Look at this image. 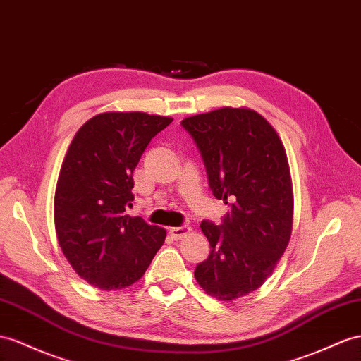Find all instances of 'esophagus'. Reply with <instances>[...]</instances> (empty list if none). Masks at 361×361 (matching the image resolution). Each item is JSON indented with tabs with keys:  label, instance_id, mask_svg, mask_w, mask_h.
<instances>
[{
	"label": "esophagus",
	"instance_id": "obj_1",
	"mask_svg": "<svg viewBox=\"0 0 361 361\" xmlns=\"http://www.w3.org/2000/svg\"><path fill=\"white\" fill-rule=\"evenodd\" d=\"M190 227L189 226H180V227H171L169 233L173 239H181L183 236H186L188 233H190Z\"/></svg>",
	"mask_w": 361,
	"mask_h": 361
}]
</instances>
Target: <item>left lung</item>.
Masks as SVG:
<instances>
[{
	"label": "left lung",
	"instance_id": "1",
	"mask_svg": "<svg viewBox=\"0 0 361 361\" xmlns=\"http://www.w3.org/2000/svg\"><path fill=\"white\" fill-rule=\"evenodd\" d=\"M206 164L209 186L232 212L223 224L202 221L210 255L195 269L209 295L232 302L273 274L293 232L288 159L276 129L255 109L223 106L181 120Z\"/></svg>",
	"mask_w": 361,
	"mask_h": 361
}]
</instances>
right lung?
<instances>
[{"label": "right lung", "instance_id": "right-lung-1", "mask_svg": "<svg viewBox=\"0 0 361 361\" xmlns=\"http://www.w3.org/2000/svg\"><path fill=\"white\" fill-rule=\"evenodd\" d=\"M172 120L108 111L87 120L68 146L54 192V228L73 270L96 288L135 283L164 243V228L126 215V207L138 160Z\"/></svg>", "mask_w": 361, "mask_h": 361}]
</instances>
